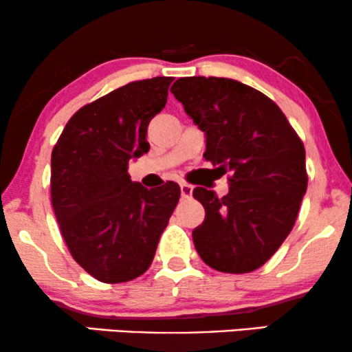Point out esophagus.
<instances>
[{
    "instance_id": "34e87169",
    "label": "esophagus",
    "mask_w": 352,
    "mask_h": 352,
    "mask_svg": "<svg viewBox=\"0 0 352 352\" xmlns=\"http://www.w3.org/2000/svg\"><path fill=\"white\" fill-rule=\"evenodd\" d=\"M179 188H181V196H183V199H189L190 196H192V186L181 183Z\"/></svg>"
}]
</instances>
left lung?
<instances>
[{
	"mask_svg": "<svg viewBox=\"0 0 352 352\" xmlns=\"http://www.w3.org/2000/svg\"><path fill=\"white\" fill-rule=\"evenodd\" d=\"M171 93L204 132V158L230 173L227 196L192 190L206 209L194 246L217 271H254L296 223L309 183L303 143L274 101L236 80L181 78Z\"/></svg>",
	"mask_w": 352,
	"mask_h": 352,
	"instance_id": "1",
	"label": "left lung"
}]
</instances>
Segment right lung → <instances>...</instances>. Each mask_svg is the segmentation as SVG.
I'll use <instances>...</instances> for the list:
<instances>
[{
	"mask_svg": "<svg viewBox=\"0 0 352 352\" xmlns=\"http://www.w3.org/2000/svg\"><path fill=\"white\" fill-rule=\"evenodd\" d=\"M173 78L133 81L86 104L52 151V206L75 261L101 282H127L150 267L179 201L173 181L146 189L130 160L150 150L146 129L166 104Z\"/></svg>",
	"mask_w": 352,
	"mask_h": 352,
	"instance_id": "add662e5",
	"label": "right lung"
}]
</instances>
